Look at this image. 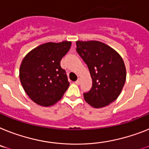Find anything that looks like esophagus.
I'll use <instances>...</instances> for the list:
<instances>
[{
    "instance_id": "esophagus-1",
    "label": "esophagus",
    "mask_w": 149,
    "mask_h": 149,
    "mask_svg": "<svg viewBox=\"0 0 149 149\" xmlns=\"http://www.w3.org/2000/svg\"><path fill=\"white\" fill-rule=\"evenodd\" d=\"M75 83H76V84H77V85L79 84V83H80V79H77V80L75 82Z\"/></svg>"
}]
</instances>
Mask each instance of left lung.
<instances>
[{"label": "left lung", "instance_id": "obj_1", "mask_svg": "<svg viewBox=\"0 0 149 149\" xmlns=\"http://www.w3.org/2000/svg\"><path fill=\"white\" fill-rule=\"evenodd\" d=\"M77 51L87 64L92 87L84 99L95 108L108 105L118 98L127 78L123 58L117 51L98 41H77Z\"/></svg>", "mask_w": 149, "mask_h": 149}]
</instances>
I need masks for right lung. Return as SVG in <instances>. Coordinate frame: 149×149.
<instances>
[{
  "instance_id": "obj_1",
  "label": "right lung",
  "mask_w": 149,
  "mask_h": 149,
  "mask_svg": "<svg viewBox=\"0 0 149 149\" xmlns=\"http://www.w3.org/2000/svg\"><path fill=\"white\" fill-rule=\"evenodd\" d=\"M71 44L68 41L42 44L22 59L19 67L21 84L30 99L38 105H54L68 88L70 82L61 61Z\"/></svg>"
}]
</instances>
